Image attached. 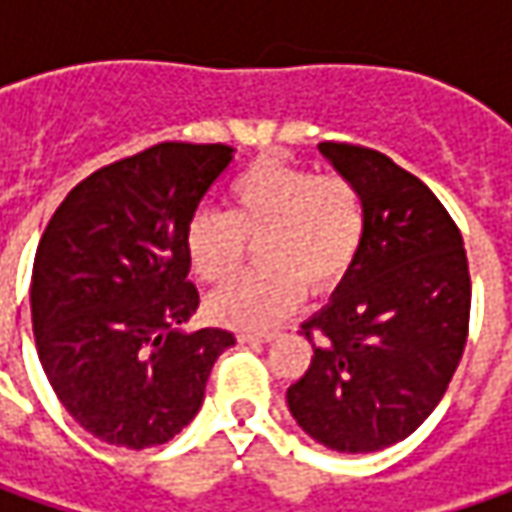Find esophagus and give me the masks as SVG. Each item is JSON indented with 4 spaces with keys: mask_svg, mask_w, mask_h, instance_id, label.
Listing matches in <instances>:
<instances>
[{
    "mask_svg": "<svg viewBox=\"0 0 512 512\" xmlns=\"http://www.w3.org/2000/svg\"><path fill=\"white\" fill-rule=\"evenodd\" d=\"M273 336H259V333H239V344H267Z\"/></svg>",
    "mask_w": 512,
    "mask_h": 512,
    "instance_id": "obj_1",
    "label": "esophagus"
}]
</instances>
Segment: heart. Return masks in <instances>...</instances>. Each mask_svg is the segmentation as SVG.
<instances>
[{
  "instance_id": "1",
  "label": "heart",
  "mask_w": 512,
  "mask_h": 512,
  "mask_svg": "<svg viewBox=\"0 0 512 512\" xmlns=\"http://www.w3.org/2000/svg\"><path fill=\"white\" fill-rule=\"evenodd\" d=\"M367 230L362 190L344 176H316L262 159L227 187V213L196 210L185 230L187 259L202 282H222L259 242L262 270L236 276L207 296V313L227 327L270 330L310 290L333 287L359 256Z\"/></svg>"
}]
</instances>
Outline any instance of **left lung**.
I'll return each instance as SVG.
<instances>
[{"instance_id":"8db88e82","label":"left lung","mask_w":512,"mask_h":512,"mask_svg":"<svg viewBox=\"0 0 512 512\" xmlns=\"http://www.w3.org/2000/svg\"><path fill=\"white\" fill-rule=\"evenodd\" d=\"M362 190L367 230L330 302L302 330L313 342L287 407L310 439L376 453L407 439L442 402L467 342L470 270L462 233L433 190L384 153L322 142Z\"/></svg>"}]
</instances>
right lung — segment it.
Listing matches in <instances>:
<instances>
[{"mask_svg":"<svg viewBox=\"0 0 512 512\" xmlns=\"http://www.w3.org/2000/svg\"><path fill=\"white\" fill-rule=\"evenodd\" d=\"M233 162L227 145L162 142L90 173L36 247L30 319L53 393L90 436L145 450L170 442L205 402L233 333L185 322V230Z\"/></svg>","mask_w":512,"mask_h":512,"instance_id":"right-lung-1","label":"right lung"}]
</instances>
